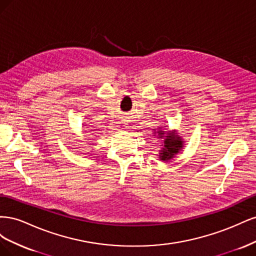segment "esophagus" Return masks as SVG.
<instances>
[{"label": "esophagus", "instance_id": "34e87169", "mask_svg": "<svg viewBox=\"0 0 256 256\" xmlns=\"http://www.w3.org/2000/svg\"><path fill=\"white\" fill-rule=\"evenodd\" d=\"M126 127H127V126H126Z\"/></svg>", "mask_w": 256, "mask_h": 256}]
</instances>
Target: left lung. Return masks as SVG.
Segmentation results:
<instances>
[{
    "instance_id": "8db88e82",
    "label": "left lung",
    "mask_w": 256,
    "mask_h": 256,
    "mask_svg": "<svg viewBox=\"0 0 256 256\" xmlns=\"http://www.w3.org/2000/svg\"><path fill=\"white\" fill-rule=\"evenodd\" d=\"M166 134V136L164 134ZM158 138H164V144L161 146L164 147L159 152V158L162 161H168L174 158L176 154L180 152L182 148V143L184 141L182 140V138L180 136H177L175 132H166V131H162L158 130Z\"/></svg>"
}]
</instances>
